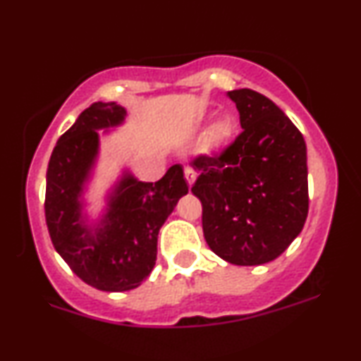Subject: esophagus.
<instances>
[{"label": "esophagus", "mask_w": 361, "mask_h": 361, "mask_svg": "<svg viewBox=\"0 0 361 361\" xmlns=\"http://www.w3.org/2000/svg\"><path fill=\"white\" fill-rule=\"evenodd\" d=\"M185 180L190 186H192L195 183V180H197V175H195V171L190 166L185 168Z\"/></svg>", "instance_id": "obj_1"}]
</instances>
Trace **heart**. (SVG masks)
I'll use <instances>...</instances> for the list:
<instances>
[{"mask_svg":"<svg viewBox=\"0 0 361 361\" xmlns=\"http://www.w3.org/2000/svg\"><path fill=\"white\" fill-rule=\"evenodd\" d=\"M234 134V122L229 117L214 120L205 132V144L209 149H219L226 146Z\"/></svg>","mask_w":361,"mask_h":361,"instance_id":"heart-1","label":"heart"}]
</instances>
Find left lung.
<instances>
[{
  "label": "left lung",
  "instance_id": "obj_1",
  "mask_svg": "<svg viewBox=\"0 0 361 361\" xmlns=\"http://www.w3.org/2000/svg\"><path fill=\"white\" fill-rule=\"evenodd\" d=\"M243 132L217 156L192 161L205 241L239 267L268 263L300 234L309 212L307 149L300 130L264 94L233 90Z\"/></svg>",
  "mask_w": 361,
  "mask_h": 361
}]
</instances>
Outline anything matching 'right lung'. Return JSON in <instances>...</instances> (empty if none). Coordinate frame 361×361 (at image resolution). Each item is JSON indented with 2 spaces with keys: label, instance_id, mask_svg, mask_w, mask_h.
I'll list each match as a JSON object with an SVG mask.
<instances>
[{
  "label": "right lung",
  "instance_id": "1",
  "mask_svg": "<svg viewBox=\"0 0 361 361\" xmlns=\"http://www.w3.org/2000/svg\"><path fill=\"white\" fill-rule=\"evenodd\" d=\"M126 115L115 102L93 103L57 140L47 168L45 222L54 247L85 283L103 292L137 288L147 279L161 226L188 193L181 164H173L156 183L126 171L109 195L102 221L86 224L81 195L98 156V130L118 127Z\"/></svg>",
  "mask_w": 361,
  "mask_h": 361
}]
</instances>
